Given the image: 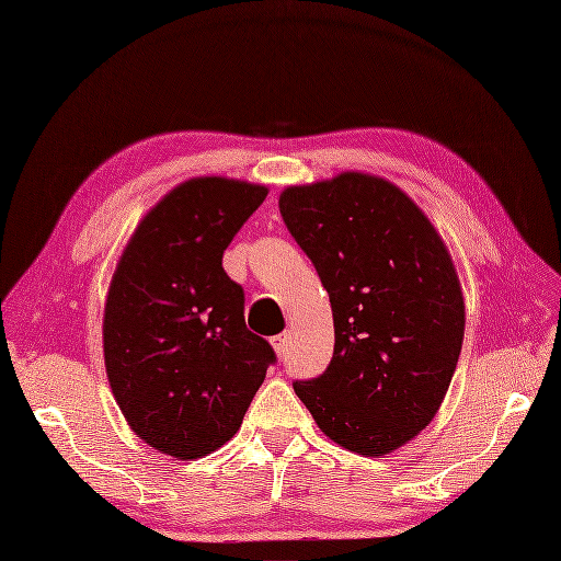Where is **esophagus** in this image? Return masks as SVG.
Returning <instances> with one entry per match:
<instances>
[{
	"label": "esophagus",
	"instance_id": "obj_1",
	"mask_svg": "<svg viewBox=\"0 0 561 561\" xmlns=\"http://www.w3.org/2000/svg\"><path fill=\"white\" fill-rule=\"evenodd\" d=\"M271 346H274V351H276L278 358H283V353H285V348H287V332L276 334L274 339H271Z\"/></svg>",
	"mask_w": 561,
	"mask_h": 561
}]
</instances>
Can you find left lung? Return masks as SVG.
<instances>
[{"mask_svg":"<svg viewBox=\"0 0 561 561\" xmlns=\"http://www.w3.org/2000/svg\"><path fill=\"white\" fill-rule=\"evenodd\" d=\"M278 208L332 304L334 355L295 381L318 428L363 456L410 443L443 404L461 355L466 307L431 219L379 175L287 186Z\"/></svg>","mask_w":561,"mask_h":561,"instance_id":"1","label":"left lung"}]
</instances>
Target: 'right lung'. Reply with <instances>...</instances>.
Instances as JSON below:
<instances>
[{"label": "right lung", "instance_id": "add662e5", "mask_svg": "<svg viewBox=\"0 0 561 561\" xmlns=\"http://www.w3.org/2000/svg\"><path fill=\"white\" fill-rule=\"evenodd\" d=\"M268 190L192 178L135 227L110 283L105 369L130 431L178 461L208 456L241 428L276 363L243 318L222 254Z\"/></svg>", "mask_w": 561, "mask_h": 561}]
</instances>
